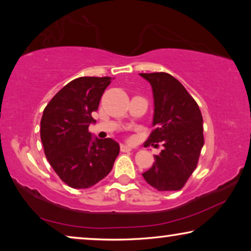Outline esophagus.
Instances as JSON below:
<instances>
[{"label": "esophagus", "mask_w": 251, "mask_h": 251, "mask_svg": "<svg viewBox=\"0 0 251 251\" xmlns=\"http://www.w3.org/2000/svg\"><path fill=\"white\" fill-rule=\"evenodd\" d=\"M120 150H121V152H130V151H131L132 149L130 146H126V145H122L120 146Z\"/></svg>", "instance_id": "34e87169"}]
</instances>
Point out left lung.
<instances>
[{
	"instance_id": "1",
	"label": "left lung",
	"mask_w": 251,
	"mask_h": 251,
	"mask_svg": "<svg viewBox=\"0 0 251 251\" xmlns=\"http://www.w3.org/2000/svg\"><path fill=\"white\" fill-rule=\"evenodd\" d=\"M140 76L152 85L154 97V129L145 146L160 142L164 146L143 177L157 191L181 190L197 168L204 144L201 111L173 75L159 72Z\"/></svg>"
}]
</instances>
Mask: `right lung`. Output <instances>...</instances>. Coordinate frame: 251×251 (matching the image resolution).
Listing matches in <instances>:
<instances>
[{"instance_id":"right-lung-1","label":"right lung","mask_w":251,"mask_h":251,"mask_svg":"<svg viewBox=\"0 0 251 251\" xmlns=\"http://www.w3.org/2000/svg\"><path fill=\"white\" fill-rule=\"evenodd\" d=\"M112 77L82 76L57 92L44 108L41 140L50 166L73 188H89L111 173L119 144L111 138L92 140L91 113Z\"/></svg>"}]
</instances>
